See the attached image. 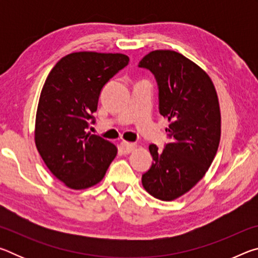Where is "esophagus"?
<instances>
[{"mask_svg":"<svg viewBox=\"0 0 258 258\" xmlns=\"http://www.w3.org/2000/svg\"><path fill=\"white\" fill-rule=\"evenodd\" d=\"M135 148H137V145H135V143L126 142V141L120 142V149L124 152V154H130V152H132Z\"/></svg>","mask_w":258,"mask_h":258,"instance_id":"1","label":"esophagus"}]
</instances>
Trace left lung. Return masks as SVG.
I'll list each match as a JSON object with an SVG mask.
<instances>
[{"mask_svg": "<svg viewBox=\"0 0 258 258\" xmlns=\"http://www.w3.org/2000/svg\"><path fill=\"white\" fill-rule=\"evenodd\" d=\"M139 67L156 77L171 139L163 150L149 146L154 161L142 185L152 197L171 202L190 191L213 163L221 139L220 103L208 74L178 52L151 51Z\"/></svg>", "mask_w": 258, "mask_h": 258, "instance_id": "1", "label": "left lung"}]
</instances>
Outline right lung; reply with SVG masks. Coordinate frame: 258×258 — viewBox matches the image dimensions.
<instances>
[{"instance_id":"1","label":"right lung","mask_w":258,"mask_h":258,"mask_svg":"<svg viewBox=\"0 0 258 258\" xmlns=\"http://www.w3.org/2000/svg\"><path fill=\"white\" fill-rule=\"evenodd\" d=\"M121 53L74 52L61 58L43 85L35 120V145L64 185L84 190L102 180L117 147L86 132L104 84L128 64Z\"/></svg>"}]
</instances>
